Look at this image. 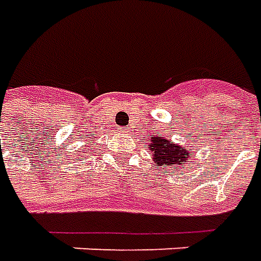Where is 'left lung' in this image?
I'll return each mask as SVG.
<instances>
[{
  "mask_svg": "<svg viewBox=\"0 0 261 261\" xmlns=\"http://www.w3.org/2000/svg\"><path fill=\"white\" fill-rule=\"evenodd\" d=\"M148 147L152 151L154 161L160 167L169 165V167H174L176 169L178 165H184L188 158L191 156L187 148L179 147L176 144H172L168 140L162 138V137L151 138V144H149Z\"/></svg>",
  "mask_w": 261,
  "mask_h": 261,
  "instance_id": "left-lung-1",
  "label": "left lung"
}]
</instances>
